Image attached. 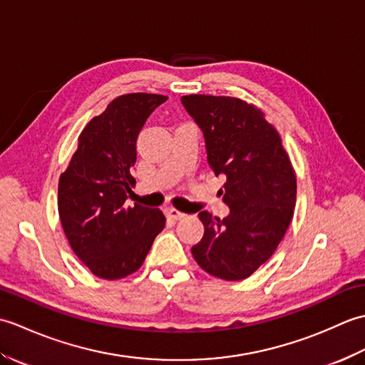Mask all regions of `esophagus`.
I'll return each instance as SVG.
<instances>
[{
	"mask_svg": "<svg viewBox=\"0 0 365 365\" xmlns=\"http://www.w3.org/2000/svg\"><path fill=\"white\" fill-rule=\"evenodd\" d=\"M166 212H168V216H169V218H170V220H175V221H178V220H183L185 216H187V215H185L183 212H178L177 208H174V207H169Z\"/></svg>",
	"mask_w": 365,
	"mask_h": 365,
	"instance_id": "1",
	"label": "esophagus"
}]
</instances>
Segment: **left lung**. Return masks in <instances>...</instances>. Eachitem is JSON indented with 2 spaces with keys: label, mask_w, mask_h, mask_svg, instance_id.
<instances>
[{
  "label": "left lung",
  "mask_w": 365,
  "mask_h": 365,
  "mask_svg": "<svg viewBox=\"0 0 365 365\" xmlns=\"http://www.w3.org/2000/svg\"><path fill=\"white\" fill-rule=\"evenodd\" d=\"M182 103L204 131L208 166L226 177L220 195L230 208L222 220L199 213L205 232L191 247L192 257L208 274L242 281L276 252L289 229L297 174L260 108L237 97L204 94L183 96Z\"/></svg>",
  "instance_id": "obj_1"
}]
</instances>
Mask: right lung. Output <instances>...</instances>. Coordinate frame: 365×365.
<instances>
[{
	"label": "right lung",
	"instance_id": "add662e5",
	"mask_svg": "<svg viewBox=\"0 0 365 365\" xmlns=\"http://www.w3.org/2000/svg\"><path fill=\"white\" fill-rule=\"evenodd\" d=\"M166 96L123 94L92 118L59 177L58 212L72 251L84 267L106 281L141 268L166 218L160 208L125 204L136 185V139Z\"/></svg>",
	"mask_w": 365,
	"mask_h": 365
}]
</instances>
